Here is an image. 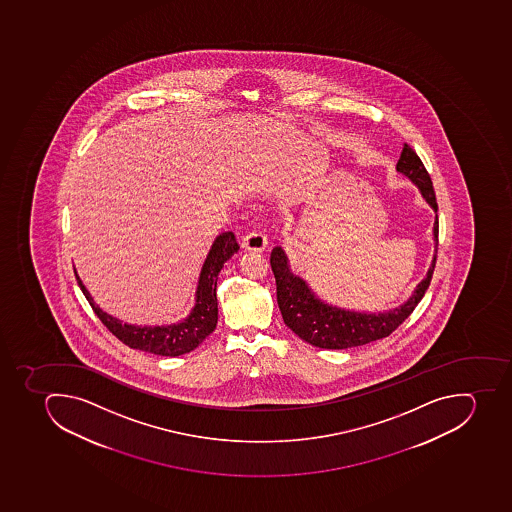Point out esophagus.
I'll use <instances>...</instances> for the list:
<instances>
[{
	"label": "esophagus",
	"instance_id": "34e87169",
	"mask_svg": "<svg viewBox=\"0 0 512 512\" xmlns=\"http://www.w3.org/2000/svg\"><path fill=\"white\" fill-rule=\"evenodd\" d=\"M241 246L248 251H262L267 246V235L258 228H254L250 233H246L241 241Z\"/></svg>",
	"mask_w": 512,
	"mask_h": 512
}]
</instances>
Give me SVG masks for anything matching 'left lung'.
<instances>
[{"instance_id": "8db88e82", "label": "left lung", "mask_w": 512, "mask_h": 512, "mask_svg": "<svg viewBox=\"0 0 512 512\" xmlns=\"http://www.w3.org/2000/svg\"><path fill=\"white\" fill-rule=\"evenodd\" d=\"M397 170L413 180V183L420 188L423 198L430 202L434 211L438 212V202H436L430 173L426 172L425 165L417 152L413 151L407 142L400 152ZM438 233L439 220L436 215L433 230L436 248H438ZM434 266H436V254L425 279L421 280L410 300L400 308L387 313L366 314L340 310L318 300L306 285L305 280L292 274L284 250L280 246H275L271 253V267L274 272L275 287H277V303H279L285 326L290 327L308 344L319 348H332V350L360 347L374 340L384 339L396 331L397 327L404 323L417 308L421 298L425 297L433 277Z\"/></svg>"}]
</instances>
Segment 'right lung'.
<instances>
[{
    "mask_svg": "<svg viewBox=\"0 0 512 512\" xmlns=\"http://www.w3.org/2000/svg\"><path fill=\"white\" fill-rule=\"evenodd\" d=\"M240 250L235 233L225 232L215 238L211 251L207 254L206 262L202 266L199 277L198 292H196V305L188 318L183 323L162 327H139L131 324H123L110 314L104 313L95 305L91 293L82 285L81 279L76 274V280L81 287L84 297L89 301L97 318L102 321L108 331L115 335L128 347L142 350V352L162 355V357H178L183 353L191 352L206 339L207 335L214 332L217 326V277L222 271L225 262L232 258L233 254Z\"/></svg>",
    "mask_w": 512,
    "mask_h": 512,
    "instance_id": "right-lung-1",
    "label": "right lung"
}]
</instances>
